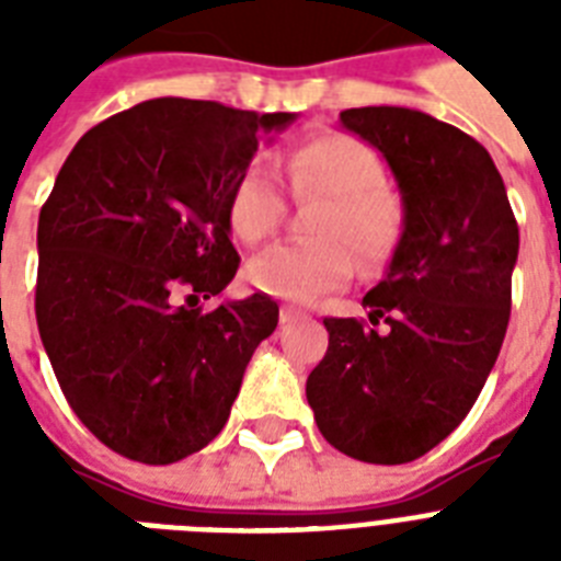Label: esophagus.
<instances>
[{"label":"esophagus","instance_id":"obj_1","mask_svg":"<svg viewBox=\"0 0 561 561\" xmlns=\"http://www.w3.org/2000/svg\"><path fill=\"white\" fill-rule=\"evenodd\" d=\"M279 320H282V325H288V323H297V320H306V314H302V311H297V308H282Z\"/></svg>","mask_w":561,"mask_h":561}]
</instances>
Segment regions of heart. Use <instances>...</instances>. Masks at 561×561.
<instances>
[{
    "instance_id": "1",
    "label": "heart",
    "mask_w": 561,
    "mask_h": 561,
    "mask_svg": "<svg viewBox=\"0 0 561 561\" xmlns=\"http://www.w3.org/2000/svg\"><path fill=\"white\" fill-rule=\"evenodd\" d=\"M285 178L297 201H323L311 232L314 244H276L253 255L244 282L259 294L308 306L341 288L355 271V250L367 267L396 250L404 227L399 194L383 183V160L373 145L343 130L306 136L285 157ZM285 218V194L267 165L255 162L227 197V224L244 244H259Z\"/></svg>"
}]
</instances>
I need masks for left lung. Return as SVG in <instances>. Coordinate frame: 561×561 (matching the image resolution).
<instances>
[{
	"label": "left lung",
	"mask_w": 561,
	"mask_h": 561,
	"mask_svg": "<svg viewBox=\"0 0 561 561\" xmlns=\"http://www.w3.org/2000/svg\"><path fill=\"white\" fill-rule=\"evenodd\" d=\"M383 153L404 232L367 320L325 317L329 350L306 381L317 427L355 460H419L460 425L504 343L518 224L478 139L408 107L343 110Z\"/></svg>",
	"instance_id": "left-lung-1"
}]
</instances>
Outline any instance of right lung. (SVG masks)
<instances>
[{
    "label": "right lung",
    "mask_w": 561,
    "mask_h": 561,
    "mask_svg": "<svg viewBox=\"0 0 561 561\" xmlns=\"http://www.w3.org/2000/svg\"><path fill=\"white\" fill-rule=\"evenodd\" d=\"M290 122L218 101H142L81 136L39 209V341L69 408L127 460L169 466L209 445L279 323L264 294L211 311L197 302L241 262L227 197L259 130Z\"/></svg>",
    "instance_id": "obj_1"
}]
</instances>
